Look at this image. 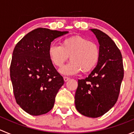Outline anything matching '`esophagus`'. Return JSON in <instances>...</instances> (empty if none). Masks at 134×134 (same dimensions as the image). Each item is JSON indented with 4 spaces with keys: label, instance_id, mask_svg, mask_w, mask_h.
I'll list each match as a JSON object with an SVG mask.
<instances>
[{
    "label": "esophagus",
    "instance_id": "esophagus-1",
    "mask_svg": "<svg viewBox=\"0 0 134 134\" xmlns=\"http://www.w3.org/2000/svg\"><path fill=\"white\" fill-rule=\"evenodd\" d=\"M63 79H64L65 82H67L68 80H69L70 78H69V77H67V76H64L63 77Z\"/></svg>",
    "mask_w": 134,
    "mask_h": 134
}]
</instances>
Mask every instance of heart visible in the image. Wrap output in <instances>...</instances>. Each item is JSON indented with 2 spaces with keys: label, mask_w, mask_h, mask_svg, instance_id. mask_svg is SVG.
Wrapping results in <instances>:
<instances>
[{
  "label": "heart",
  "mask_w": 134,
  "mask_h": 134,
  "mask_svg": "<svg viewBox=\"0 0 134 134\" xmlns=\"http://www.w3.org/2000/svg\"><path fill=\"white\" fill-rule=\"evenodd\" d=\"M48 55L52 64L61 67L69 58V62L59 72L64 75H73L81 71H91L98 64L100 56L99 46L93 41L80 36H74L62 40L61 45L51 44Z\"/></svg>",
  "instance_id": "1"
}]
</instances>
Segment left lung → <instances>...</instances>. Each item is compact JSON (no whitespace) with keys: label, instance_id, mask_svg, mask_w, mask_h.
Wrapping results in <instances>:
<instances>
[{"label":"left lung","instance_id":"1","mask_svg":"<svg viewBox=\"0 0 134 134\" xmlns=\"http://www.w3.org/2000/svg\"><path fill=\"white\" fill-rule=\"evenodd\" d=\"M99 43V62L85 79L78 80L75 103L78 111L97 118L114 106L124 76L122 58L114 41L105 33L90 29Z\"/></svg>","mask_w":134,"mask_h":134}]
</instances>
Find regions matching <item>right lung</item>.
<instances>
[{
  "label": "right lung",
  "instance_id": "obj_1",
  "mask_svg": "<svg viewBox=\"0 0 134 134\" xmlns=\"http://www.w3.org/2000/svg\"><path fill=\"white\" fill-rule=\"evenodd\" d=\"M68 31L39 28L16 44L10 65V78L16 102L26 113L41 115L53 108L64 83L50 60L48 49L54 39Z\"/></svg>",
  "mask_w": 134,
  "mask_h": 134
}]
</instances>
